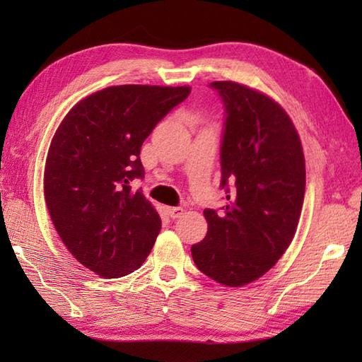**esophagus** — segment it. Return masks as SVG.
Here are the masks:
<instances>
[{
  "instance_id": "esophagus-1",
  "label": "esophagus",
  "mask_w": 362,
  "mask_h": 362,
  "mask_svg": "<svg viewBox=\"0 0 362 362\" xmlns=\"http://www.w3.org/2000/svg\"><path fill=\"white\" fill-rule=\"evenodd\" d=\"M168 214L173 219H177L183 214V209H182V206H168Z\"/></svg>"
}]
</instances>
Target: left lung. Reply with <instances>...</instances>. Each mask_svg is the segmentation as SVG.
Masks as SVG:
<instances>
[{
    "label": "left lung",
    "instance_id": "8db88e82",
    "mask_svg": "<svg viewBox=\"0 0 362 362\" xmlns=\"http://www.w3.org/2000/svg\"><path fill=\"white\" fill-rule=\"evenodd\" d=\"M210 87L226 112L221 189L227 204L204 210L209 232L191 255L206 276L238 288L264 275L289 247L303 205L305 157L274 99L230 81Z\"/></svg>",
    "mask_w": 362,
    "mask_h": 362
}]
</instances>
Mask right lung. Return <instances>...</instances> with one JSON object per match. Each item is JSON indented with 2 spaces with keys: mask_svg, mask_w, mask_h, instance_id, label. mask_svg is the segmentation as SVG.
<instances>
[{
  "mask_svg": "<svg viewBox=\"0 0 362 362\" xmlns=\"http://www.w3.org/2000/svg\"><path fill=\"white\" fill-rule=\"evenodd\" d=\"M189 87L117 86L82 99L54 135L45 166V201L60 240L104 279L136 271L161 221L141 191V144L185 101Z\"/></svg>",
  "mask_w": 362,
  "mask_h": 362,
  "instance_id": "1",
  "label": "right lung"
}]
</instances>
